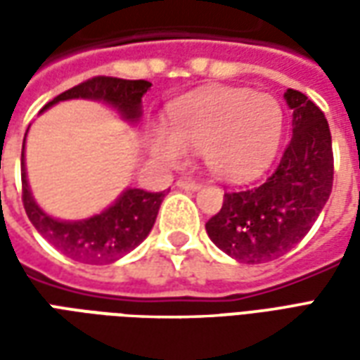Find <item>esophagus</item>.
<instances>
[{"mask_svg":"<svg viewBox=\"0 0 360 360\" xmlns=\"http://www.w3.org/2000/svg\"><path fill=\"white\" fill-rule=\"evenodd\" d=\"M177 187L185 188V191H198V188H200V183L195 179H179L177 181Z\"/></svg>","mask_w":360,"mask_h":360,"instance_id":"obj_1","label":"esophagus"}]
</instances>
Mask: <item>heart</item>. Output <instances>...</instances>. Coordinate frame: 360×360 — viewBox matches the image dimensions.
Masks as SVG:
<instances>
[{
	"instance_id": "1",
	"label": "heart",
	"mask_w": 360,
	"mask_h": 360,
	"mask_svg": "<svg viewBox=\"0 0 360 360\" xmlns=\"http://www.w3.org/2000/svg\"><path fill=\"white\" fill-rule=\"evenodd\" d=\"M281 133L283 111L274 96L249 89H210L175 103L172 129H150L148 146L172 167L187 162L188 148L204 150L212 173L245 183L268 169Z\"/></svg>"
}]
</instances>
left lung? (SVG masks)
I'll use <instances>...</instances> for the list:
<instances>
[{
	"label": "left lung",
	"mask_w": 360,
	"mask_h": 360,
	"mask_svg": "<svg viewBox=\"0 0 360 360\" xmlns=\"http://www.w3.org/2000/svg\"><path fill=\"white\" fill-rule=\"evenodd\" d=\"M293 136L276 172L252 188L229 191L206 221L212 243L239 262L283 257L316 221L333 185L332 134L324 113L299 90L287 89Z\"/></svg>",
	"instance_id": "obj_1"
}]
</instances>
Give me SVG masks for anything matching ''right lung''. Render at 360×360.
I'll return each mask as SVG.
<instances>
[{"label": "right lung", "mask_w": 360, "mask_h": 360, "mask_svg": "<svg viewBox=\"0 0 360 360\" xmlns=\"http://www.w3.org/2000/svg\"><path fill=\"white\" fill-rule=\"evenodd\" d=\"M150 86L152 82L148 81L92 77L89 81L65 90L63 94L56 96L51 102L44 105V110L63 100L89 98L115 108L127 121H139L142 113V96L148 92ZM20 181H22L25 212L36 227V231L50 245L61 250L65 257L82 264H110L136 249L154 227L160 204L165 196L164 191L148 193L142 188H127L110 208L89 219L61 221L51 218L34 202L30 195L27 169H25V141L20 154Z\"/></svg>", "instance_id": "right-lung-1"}]
</instances>
